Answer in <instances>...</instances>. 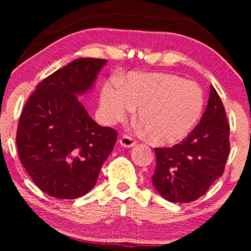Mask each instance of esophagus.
<instances>
[{"label": "esophagus", "mask_w": 251, "mask_h": 251, "mask_svg": "<svg viewBox=\"0 0 251 251\" xmlns=\"http://www.w3.org/2000/svg\"><path fill=\"white\" fill-rule=\"evenodd\" d=\"M120 145L122 147H126V149H130V147H133L136 145V140H133L132 137L130 136H122L121 138H120Z\"/></svg>", "instance_id": "1"}]
</instances>
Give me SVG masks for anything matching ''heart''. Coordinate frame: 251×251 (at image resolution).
<instances>
[{
  "label": "heart",
  "instance_id": "1",
  "mask_svg": "<svg viewBox=\"0 0 251 251\" xmlns=\"http://www.w3.org/2000/svg\"><path fill=\"white\" fill-rule=\"evenodd\" d=\"M203 92L195 82L170 73H130L122 88L102 85L99 114L106 125L123 121L138 107L137 120L156 145H174L192 132L203 109Z\"/></svg>",
  "mask_w": 251,
  "mask_h": 251
}]
</instances>
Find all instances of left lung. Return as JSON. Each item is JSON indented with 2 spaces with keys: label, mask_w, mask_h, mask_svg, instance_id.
Here are the masks:
<instances>
[{
  "label": "left lung",
  "mask_w": 251,
  "mask_h": 251,
  "mask_svg": "<svg viewBox=\"0 0 251 251\" xmlns=\"http://www.w3.org/2000/svg\"><path fill=\"white\" fill-rule=\"evenodd\" d=\"M228 153L229 125L211 85L207 108L190 135L170 149H155L153 186L161 197L175 203L197 200L224 173Z\"/></svg>",
  "instance_id": "obj_1"
}]
</instances>
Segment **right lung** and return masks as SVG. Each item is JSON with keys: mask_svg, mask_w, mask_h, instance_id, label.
Returning <instances> with one entry per match:
<instances>
[{"mask_svg": "<svg viewBox=\"0 0 251 251\" xmlns=\"http://www.w3.org/2000/svg\"><path fill=\"white\" fill-rule=\"evenodd\" d=\"M106 59L78 58L49 75L29 96L17 129V149L36 186L76 199L96 185L118 132L97 125L77 96L94 87Z\"/></svg>", "mask_w": 251, "mask_h": 251, "instance_id": "obj_1", "label": "right lung"}]
</instances>
